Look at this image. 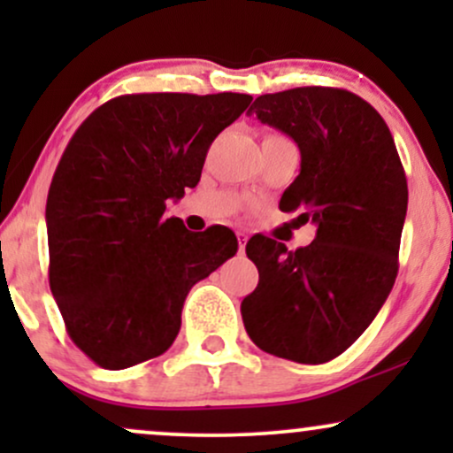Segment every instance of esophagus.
Here are the masks:
<instances>
[{"instance_id":"esophagus-1","label":"esophagus","mask_w":453,"mask_h":453,"mask_svg":"<svg viewBox=\"0 0 453 453\" xmlns=\"http://www.w3.org/2000/svg\"><path fill=\"white\" fill-rule=\"evenodd\" d=\"M236 236H238V251L244 253V244H247V236H244L242 232H238Z\"/></svg>"}]
</instances>
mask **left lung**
Returning <instances> with one entry per match:
<instances>
[{"mask_svg": "<svg viewBox=\"0 0 453 453\" xmlns=\"http://www.w3.org/2000/svg\"><path fill=\"white\" fill-rule=\"evenodd\" d=\"M300 149L280 211L313 221L315 241L288 251L251 238L259 280L241 313L262 351L300 364L334 360L360 339L392 292L407 215V176L383 117L356 93L296 87L249 108Z\"/></svg>", "mask_w": 453, "mask_h": 453, "instance_id": "obj_1", "label": "left lung"}]
</instances>
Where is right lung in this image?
<instances>
[{
    "label": "right lung",
    "instance_id": "obj_1",
    "mask_svg": "<svg viewBox=\"0 0 453 453\" xmlns=\"http://www.w3.org/2000/svg\"><path fill=\"white\" fill-rule=\"evenodd\" d=\"M244 93H132L96 108L61 155L46 200L49 283L65 330L97 366L121 371L173 345L197 280L236 253L226 226L165 217L206 153L251 104Z\"/></svg>",
    "mask_w": 453,
    "mask_h": 453
}]
</instances>
